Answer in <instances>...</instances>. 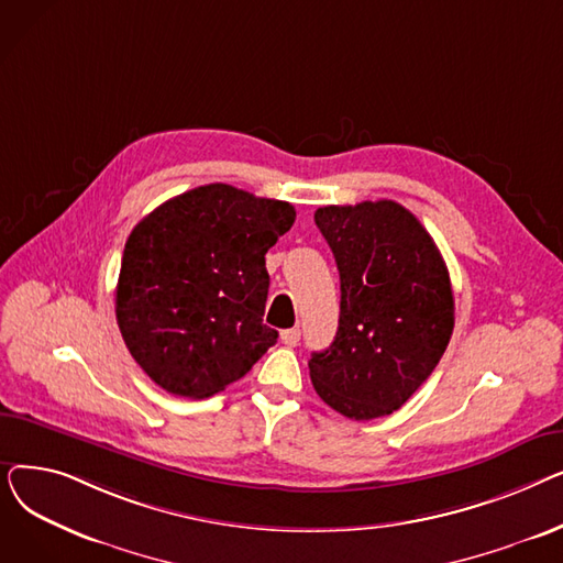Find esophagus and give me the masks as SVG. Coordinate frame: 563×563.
<instances>
[{"label": "esophagus", "mask_w": 563, "mask_h": 563, "mask_svg": "<svg viewBox=\"0 0 563 563\" xmlns=\"http://www.w3.org/2000/svg\"><path fill=\"white\" fill-rule=\"evenodd\" d=\"M280 340H283V344H287V346H297L299 340H301V331H299V329H287V331L280 333Z\"/></svg>", "instance_id": "1"}]
</instances>
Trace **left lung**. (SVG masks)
Segmentation results:
<instances>
[{
    "mask_svg": "<svg viewBox=\"0 0 563 563\" xmlns=\"http://www.w3.org/2000/svg\"><path fill=\"white\" fill-rule=\"evenodd\" d=\"M314 223L340 272V323L308 363L317 395L349 420L401 408L431 376L454 331L448 264L395 200L327 205Z\"/></svg>",
    "mask_w": 563,
    "mask_h": 563,
    "instance_id": "obj_1",
    "label": "left lung"
}]
</instances>
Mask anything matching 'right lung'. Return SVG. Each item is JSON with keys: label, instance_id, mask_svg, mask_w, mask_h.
Returning <instances> with one entry per match:
<instances>
[{"label": "right lung", "instance_id": "right-lung-1", "mask_svg": "<svg viewBox=\"0 0 563 563\" xmlns=\"http://www.w3.org/2000/svg\"><path fill=\"white\" fill-rule=\"evenodd\" d=\"M297 212L285 200L205 185L162 202L128 236L118 329L139 367L175 397H212L274 346L262 323L264 255Z\"/></svg>", "mask_w": 563, "mask_h": 563}]
</instances>
